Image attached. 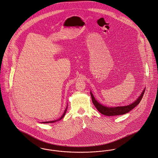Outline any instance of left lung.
Returning a JSON list of instances; mask_svg holds the SVG:
<instances>
[{"label": "left lung", "mask_w": 158, "mask_h": 158, "mask_svg": "<svg viewBox=\"0 0 158 158\" xmlns=\"http://www.w3.org/2000/svg\"><path fill=\"white\" fill-rule=\"evenodd\" d=\"M145 90V88H144L142 94L137 98V99L134 102H133L131 104L125 106H117V107L105 106H103L102 104L99 103L96 100L92 92H90V95L92 96V102H93L94 106L100 113H101L103 115H107V116H115V115L125 114L126 113L130 112L135 106H137L140 102V101L143 97V95L144 94Z\"/></svg>", "instance_id": "1"}]
</instances>
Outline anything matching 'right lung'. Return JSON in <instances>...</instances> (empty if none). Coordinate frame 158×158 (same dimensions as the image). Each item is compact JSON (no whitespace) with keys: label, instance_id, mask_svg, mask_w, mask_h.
I'll return each mask as SVG.
<instances>
[{"label":"right lung","instance_id":"add662e5","mask_svg":"<svg viewBox=\"0 0 158 158\" xmlns=\"http://www.w3.org/2000/svg\"><path fill=\"white\" fill-rule=\"evenodd\" d=\"M67 107H68V105H67V106H66V109H65V110H64V113L63 114V115L59 118V119H57V120H54V121H50V122H42L43 123H54V122H57V121H59V120H62V118H63V117H64V115H65V114H66V110H67Z\"/></svg>","mask_w":158,"mask_h":158}]
</instances>
